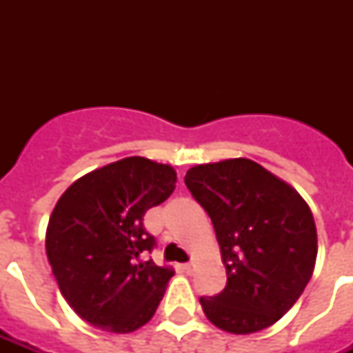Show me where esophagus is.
<instances>
[{
  "label": "esophagus",
  "mask_w": 353,
  "mask_h": 353,
  "mask_svg": "<svg viewBox=\"0 0 353 353\" xmlns=\"http://www.w3.org/2000/svg\"><path fill=\"white\" fill-rule=\"evenodd\" d=\"M181 271L187 274H194V263H183Z\"/></svg>",
  "instance_id": "34e87169"
}]
</instances>
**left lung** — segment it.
Masks as SVG:
<instances>
[{"mask_svg": "<svg viewBox=\"0 0 353 353\" xmlns=\"http://www.w3.org/2000/svg\"><path fill=\"white\" fill-rule=\"evenodd\" d=\"M185 185L212 220L227 271L220 295L201 296L216 328H269L299 301L317 260V229L295 188L245 157L192 166Z\"/></svg>", "mask_w": 353, "mask_h": 353, "instance_id": "obj_1", "label": "left lung"}]
</instances>
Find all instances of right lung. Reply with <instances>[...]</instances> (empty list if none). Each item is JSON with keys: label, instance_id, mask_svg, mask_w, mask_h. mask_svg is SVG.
Masks as SVG:
<instances>
[{"label": "right lung", "instance_id": "obj_1", "mask_svg": "<svg viewBox=\"0 0 353 353\" xmlns=\"http://www.w3.org/2000/svg\"><path fill=\"white\" fill-rule=\"evenodd\" d=\"M176 181L170 165L124 157L77 179L54 205L47 258L63 299L91 326L132 334L154 317L174 269L139 260L155 245L143 216Z\"/></svg>", "mask_w": 353, "mask_h": 353}]
</instances>
